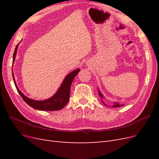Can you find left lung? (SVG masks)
<instances>
[{"mask_svg":"<svg viewBox=\"0 0 159 159\" xmlns=\"http://www.w3.org/2000/svg\"><path fill=\"white\" fill-rule=\"evenodd\" d=\"M98 94H99V97H100V98H101V101H102V103H103L105 105H107L106 104H105V103H104L103 100V99H104V96L103 95V94L102 93V92H101L100 90H99V89H98ZM123 105H124L123 104H120V103H118V102H113V105H111V107H119L123 106ZM107 106H108V105H107ZM108 107H109V106H108Z\"/></svg>","mask_w":159,"mask_h":159,"instance_id":"obj_1","label":"left lung"}]
</instances>
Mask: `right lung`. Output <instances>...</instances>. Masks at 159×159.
<instances>
[{
	"label": "right lung",
	"instance_id": "1",
	"mask_svg": "<svg viewBox=\"0 0 159 159\" xmlns=\"http://www.w3.org/2000/svg\"><path fill=\"white\" fill-rule=\"evenodd\" d=\"M19 44H20V42H19ZM19 44H17V46L15 48V50H14V52L13 54V61H12L13 64L14 63V60H15V58H16L17 49H18ZM80 69H76L70 72V74H68L65 77V78L64 79L63 81H62L61 85L60 86L59 89H57L56 93L54 95H52L51 98L45 100H42V101L32 99L24 95V93L22 92V91L18 89V86L16 84L12 69V78H13L14 82V84H15L16 88L18 91V92L20 95L21 98L23 99V100L25 101L28 105H30V107H32L34 109L40 110V111H57L64 108L65 105L68 103L70 99L71 85L72 84V81H73L74 78L76 76V75L80 72Z\"/></svg>",
	"mask_w": 159,
	"mask_h": 159
}]
</instances>
